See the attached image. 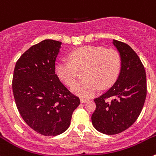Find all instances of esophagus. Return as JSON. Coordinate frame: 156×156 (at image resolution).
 Returning a JSON list of instances; mask_svg holds the SVG:
<instances>
[{
    "instance_id": "1",
    "label": "esophagus",
    "mask_w": 156,
    "mask_h": 156,
    "mask_svg": "<svg viewBox=\"0 0 156 156\" xmlns=\"http://www.w3.org/2000/svg\"><path fill=\"white\" fill-rule=\"evenodd\" d=\"M87 101H88V99H86V98H80V101H81V103H84Z\"/></svg>"
}]
</instances>
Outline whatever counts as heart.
<instances>
[{
    "label": "heart",
    "instance_id": "obj_1",
    "mask_svg": "<svg viewBox=\"0 0 156 156\" xmlns=\"http://www.w3.org/2000/svg\"><path fill=\"white\" fill-rule=\"evenodd\" d=\"M69 59L70 61L58 62L55 72L64 84L72 86L76 81L78 70L86 69L85 80L72 88L74 93L83 97L93 96L100 89L110 87L121 71V55L113 48L85 46L73 51L69 55Z\"/></svg>",
    "mask_w": 156,
    "mask_h": 156
}]
</instances>
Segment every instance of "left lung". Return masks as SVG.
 Segmentation results:
<instances>
[{
    "label": "left lung",
    "instance_id": "1",
    "mask_svg": "<svg viewBox=\"0 0 156 156\" xmlns=\"http://www.w3.org/2000/svg\"><path fill=\"white\" fill-rule=\"evenodd\" d=\"M121 58L118 80L104 94L94 99L96 108L92 115L94 127L102 133L115 135L128 129L137 120L146 97L144 66L126 43L113 40Z\"/></svg>",
    "mask_w": 156,
    "mask_h": 156
}]
</instances>
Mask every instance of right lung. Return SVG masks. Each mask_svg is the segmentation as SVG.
I'll return each instance as SVG.
<instances>
[{
  "label": "right lung",
  "mask_w": 156,
  "mask_h": 156,
  "mask_svg": "<svg viewBox=\"0 0 156 156\" xmlns=\"http://www.w3.org/2000/svg\"><path fill=\"white\" fill-rule=\"evenodd\" d=\"M61 41L46 39L32 46L16 61L12 87L16 108L24 121L43 136L67 130L80 103L55 73Z\"/></svg>",
  "instance_id": "1"
}]
</instances>
